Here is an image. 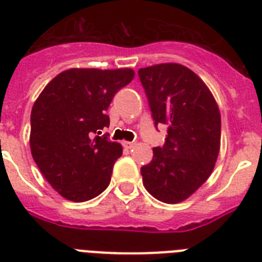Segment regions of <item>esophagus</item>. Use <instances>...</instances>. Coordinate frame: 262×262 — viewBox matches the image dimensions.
I'll return each instance as SVG.
<instances>
[{
  "label": "esophagus",
  "instance_id": "34e87169",
  "mask_svg": "<svg viewBox=\"0 0 262 262\" xmlns=\"http://www.w3.org/2000/svg\"><path fill=\"white\" fill-rule=\"evenodd\" d=\"M122 146H124L125 149H132L133 146H135V144L130 141H122Z\"/></svg>",
  "mask_w": 262,
  "mask_h": 262
}]
</instances>
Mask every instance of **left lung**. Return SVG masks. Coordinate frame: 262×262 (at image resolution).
<instances>
[{
  "label": "left lung",
  "mask_w": 262,
  "mask_h": 262,
  "mask_svg": "<svg viewBox=\"0 0 262 262\" xmlns=\"http://www.w3.org/2000/svg\"><path fill=\"white\" fill-rule=\"evenodd\" d=\"M138 76L156 126H168L164 146L141 168L142 182L158 201L179 204L212 174L221 141L219 105L205 82L180 63L141 68Z\"/></svg>",
  "instance_id": "1"
}]
</instances>
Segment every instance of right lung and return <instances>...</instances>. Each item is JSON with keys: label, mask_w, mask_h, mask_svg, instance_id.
<instances>
[{"label": "right lung", "mask_w": 262, "mask_h": 262, "mask_svg": "<svg viewBox=\"0 0 262 262\" xmlns=\"http://www.w3.org/2000/svg\"><path fill=\"white\" fill-rule=\"evenodd\" d=\"M133 78L129 68H73L54 77L33 105V160L63 199L88 201L109 185L122 146L97 135L109 126L106 111L114 94Z\"/></svg>", "instance_id": "obj_1"}]
</instances>
